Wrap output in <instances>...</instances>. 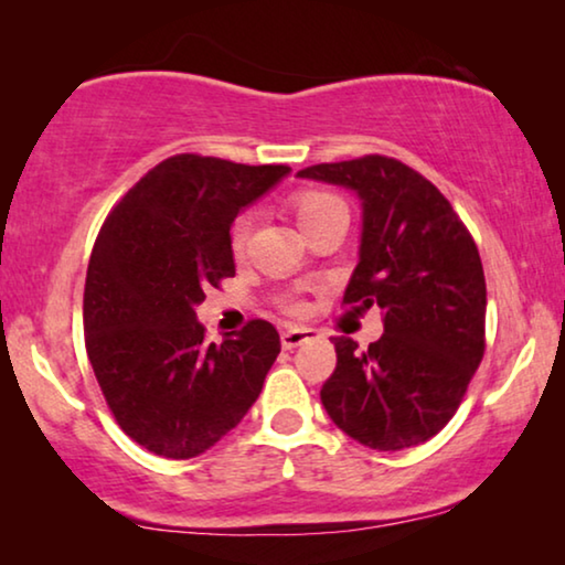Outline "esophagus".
Returning <instances> with one entry per match:
<instances>
[{"label": "esophagus", "instance_id": "1", "mask_svg": "<svg viewBox=\"0 0 565 565\" xmlns=\"http://www.w3.org/2000/svg\"><path fill=\"white\" fill-rule=\"evenodd\" d=\"M316 337H319V331L316 329H288L282 331L280 342H282V350H296V347L311 342Z\"/></svg>", "mask_w": 565, "mask_h": 565}]
</instances>
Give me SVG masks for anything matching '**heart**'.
I'll list each match as a JSON object with an SVG mask.
<instances>
[{
  "label": "heart",
  "instance_id": "b5f03b06",
  "mask_svg": "<svg viewBox=\"0 0 565 565\" xmlns=\"http://www.w3.org/2000/svg\"><path fill=\"white\" fill-rule=\"evenodd\" d=\"M334 207H344V203L329 192H303V195L296 198V215L300 226L311 223L316 218H321L323 213L334 211ZM249 228H252V215L244 213L238 215L231 226V249L234 254H242L246 246V238H249Z\"/></svg>",
  "mask_w": 565,
  "mask_h": 565
}]
</instances>
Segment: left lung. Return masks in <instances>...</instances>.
Segmentation results:
<instances>
[{
	"instance_id": "1",
	"label": "left lung",
	"mask_w": 565,
	"mask_h": 565,
	"mask_svg": "<svg viewBox=\"0 0 565 565\" xmlns=\"http://www.w3.org/2000/svg\"><path fill=\"white\" fill-rule=\"evenodd\" d=\"M298 177L358 195L360 252L344 303L383 313V337L367 350L334 339L321 404L370 450L427 443L458 412L483 358L486 280L473 238L443 192L396 159L316 164Z\"/></svg>"
}]
</instances>
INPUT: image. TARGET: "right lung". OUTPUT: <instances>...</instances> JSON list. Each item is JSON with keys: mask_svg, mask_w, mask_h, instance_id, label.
<instances>
[{"mask_svg": "<svg viewBox=\"0 0 565 565\" xmlns=\"http://www.w3.org/2000/svg\"><path fill=\"white\" fill-rule=\"evenodd\" d=\"M290 167L164 159L113 207L84 285V337L115 422L153 455L211 450L259 398L280 354L269 321L205 342L195 308L234 277L231 226Z\"/></svg>", "mask_w": 565, "mask_h": 565, "instance_id": "add662e5", "label": "right lung"}]
</instances>
